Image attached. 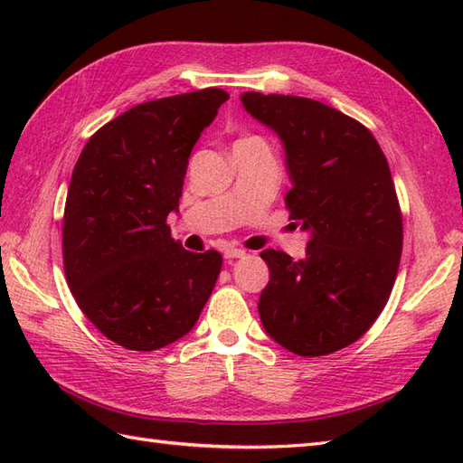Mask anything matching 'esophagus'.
Returning a JSON list of instances; mask_svg holds the SVG:
<instances>
[{
	"instance_id": "obj_1",
	"label": "esophagus",
	"mask_w": 463,
	"mask_h": 463,
	"mask_svg": "<svg viewBox=\"0 0 463 463\" xmlns=\"http://www.w3.org/2000/svg\"><path fill=\"white\" fill-rule=\"evenodd\" d=\"M244 254H247V252L241 250V249H226V250H224V259H226V260H232V259H242Z\"/></svg>"
}]
</instances>
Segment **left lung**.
<instances>
[{
    "instance_id": "obj_1",
    "label": "left lung",
    "mask_w": 463,
    "mask_h": 463,
    "mask_svg": "<svg viewBox=\"0 0 463 463\" xmlns=\"http://www.w3.org/2000/svg\"><path fill=\"white\" fill-rule=\"evenodd\" d=\"M241 101L280 137L290 219L310 232L307 257L267 249L259 300L269 336L298 356L350 346L380 317L402 257V213L373 135L352 117L294 95L247 91Z\"/></svg>"
}]
</instances>
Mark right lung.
<instances>
[{"label": "right lung", "mask_w": 463, "mask_h": 463, "mask_svg": "<svg viewBox=\"0 0 463 463\" xmlns=\"http://www.w3.org/2000/svg\"><path fill=\"white\" fill-rule=\"evenodd\" d=\"M229 93L216 87L146 101L97 131L77 159L63 214V269L103 336L151 352L183 338L219 279L216 250L171 237L194 143Z\"/></svg>", "instance_id": "1"}]
</instances>
